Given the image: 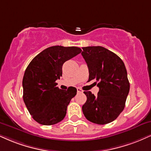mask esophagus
I'll use <instances>...</instances> for the list:
<instances>
[{"mask_svg": "<svg viewBox=\"0 0 151 151\" xmlns=\"http://www.w3.org/2000/svg\"><path fill=\"white\" fill-rule=\"evenodd\" d=\"M77 91H78V92H79V93H83V90L81 88H77Z\"/></svg>", "mask_w": 151, "mask_h": 151, "instance_id": "34e87169", "label": "esophagus"}]
</instances>
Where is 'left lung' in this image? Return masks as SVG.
Wrapping results in <instances>:
<instances>
[{
	"instance_id": "left-lung-1",
	"label": "left lung",
	"mask_w": 151,
	"mask_h": 151,
	"mask_svg": "<svg viewBox=\"0 0 151 151\" xmlns=\"http://www.w3.org/2000/svg\"><path fill=\"white\" fill-rule=\"evenodd\" d=\"M82 56L89 69L88 81L94 80L97 96L84 92L87 101L83 114L93 123L105 124L115 120L125 106L129 83L125 66L118 55L101 46L83 47Z\"/></svg>"
}]
</instances>
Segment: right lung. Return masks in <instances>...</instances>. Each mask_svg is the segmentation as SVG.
<instances>
[{
  "instance_id": "add662e5",
  "label": "right lung",
  "mask_w": 151,
  "mask_h": 151,
  "mask_svg": "<svg viewBox=\"0 0 151 151\" xmlns=\"http://www.w3.org/2000/svg\"><path fill=\"white\" fill-rule=\"evenodd\" d=\"M77 47L52 46L36 56L24 73L23 99L32 118L43 125L58 123L64 118L67 106L76 96V87L67 90L57 87L62 76V66L81 52Z\"/></svg>"
}]
</instances>
